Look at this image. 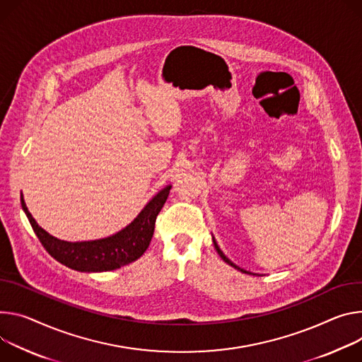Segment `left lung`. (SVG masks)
Returning a JSON list of instances; mask_svg holds the SVG:
<instances>
[{"label": "left lung", "mask_w": 362, "mask_h": 362, "mask_svg": "<svg viewBox=\"0 0 362 362\" xmlns=\"http://www.w3.org/2000/svg\"><path fill=\"white\" fill-rule=\"evenodd\" d=\"M212 241H214V245H215V250H216V251H218V254H219V257H221V258H222V259H223V261H225V262H226V264H229V266H233V267H234V269H237V270H240V272H243V273H245V274H252V273H250V272H245V270H243V269H240V267H238V266H235V264H234V262H233V261H231V259H229V258H228V257H226V255H225V254H223V252H222V251H221V248H219V247H218V244H216V241H215V238H214V237H212Z\"/></svg>", "instance_id": "8db88e82"}]
</instances>
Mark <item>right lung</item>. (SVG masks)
I'll return each mask as SVG.
<instances>
[{
  "label": "right lung",
  "mask_w": 362,
  "mask_h": 362,
  "mask_svg": "<svg viewBox=\"0 0 362 362\" xmlns=\"http://www.w3.org/2000/svg\"><path fill=\"white\" fill-rule=\"evenodd\" d=\"M170 189V185L161 189L143 208L137 218L121 231L111 237L93 241L69 243L59 240L39 226L36 219L28 212L23 194L21 206L42 245L60 264L76 272L101 273L127 266L144 254L153 238L156 218L164 202L168 201Z\"/></svg>",
  "instance_id": "obj_1"
}]
</instances>
